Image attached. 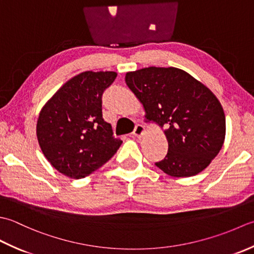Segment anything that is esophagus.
Wrapping results in <instances>:
<instances>
[{
    "instance_id": "1",
    "label": "esophagus",
    "mask_w": 254,
    "mask_h": 254,
    "mask_svg": "<svg viewBox=\"0 0 254 254\" xmlns=\"http://www.w3.org/2000/svg\"><path fill=\"white\" fill-rule=\"evenodd\" d=\"M144 132H146V127H144L143 125H141V124H138V125L134 127V130H133L132 134H133L134 137L140 138L141 136H143Z\"/></svg>"
}]
</instances>
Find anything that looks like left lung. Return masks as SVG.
Returning a JSON list of instances; mask_svg holds the SVG:
<instances>
[{
	"mask_svg": "<svg viewBox=\"0 0 254 254\" xmlns=\"http://www.w3.org/2000/svg\"><path fill=\"white\" fill-rule=\"evenodd\" d=\"M125 81L147 121L165 128L169 149L157 167L174 178L193 177L208 167L226 134L225 113L214 93L173 66L128 72Z\"/></svg>",
	"mask_w": 254,
	"mask_h": 254,
	"instance_id": "8db88e82",
	"label": "left lung"
}]
</instances>
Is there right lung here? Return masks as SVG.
<instances>
[{
  "mask_svg": "<svg viewBox=\"0 0 254 254\" xmlns=\"http://www.w3.org/2000/svg\"><path fill=\"white\" fill-rule=\"evenodd\" d=\"M117 76L113 71H85L72 77L41 108L37 139L53 167L71 179L100 169L123 141L103 120L102 95Z\"/></svg>",
  "mask_w": 254,
  "mask_h": 254,
  "instance_id": "right-lung-1",
  "label": "right lung"
}]
</instances>
